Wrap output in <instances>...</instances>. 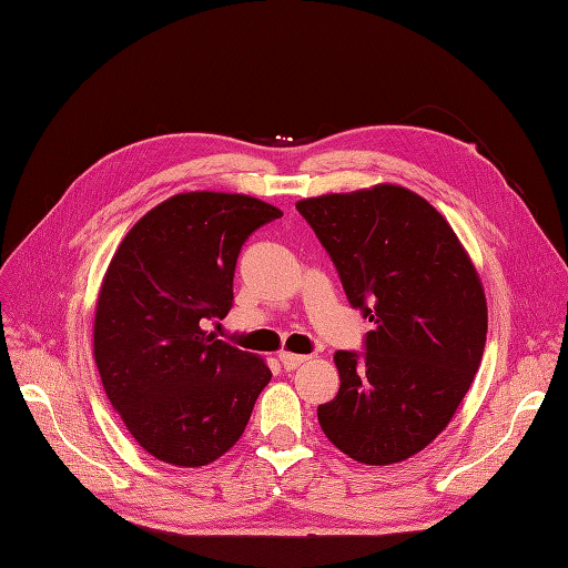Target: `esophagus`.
<instances>
[{
  "instance_id": "34e87169",
  "label": "esophagus",
  "mask_w": 568,
  "mask_h": 568,
  "mask_svg": "<svg viewBox=\"0 0 568 568\" xmlns=\"http://www.w3.org/2000/svg\"><path fill=\"white\" fill-rule=\"evenodd\" d=\"M307 359H311L307 355H296V353H286V351L280 353V363H282V367H284L286 372L298 369L301 365L307 363Z\"/></svg>"
}]
</instances>
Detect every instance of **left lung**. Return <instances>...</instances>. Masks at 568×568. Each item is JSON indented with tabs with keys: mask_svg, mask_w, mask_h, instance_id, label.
Instances as JSON below:
<instances>
[{
	"mask_svg": "<svg viewBox=\"0 0 568 568\" xmlns=\"http://www.w3.org/2000/svg\"><path fill=\"white\" fill-rule=\"evenodd\" d=\"M353 307L367 353L338 351L341 388L317 419L341 453L386 467L424 450L480 365L488 305L471 257L432 203L398 184L296 203Z\"/></svg>",
	"mask_w": 568,
	"mask_h": 568,
	"instance_id": "obj_1",
	"label": "left lung"
}]
</instances>
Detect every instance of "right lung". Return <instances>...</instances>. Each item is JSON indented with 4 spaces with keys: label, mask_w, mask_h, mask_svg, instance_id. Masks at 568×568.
I'll return each mask as SVG.
<instances>
[{
    "label": "right lung",
    "mask_w": 568,
    "mask_h": 568,
    "mask_svg": "<svg viewBox=\"0 0 568 568\" xmlns=\"http://www.w3.org/2000/svg\"><path fill=\"white\" fill-rule=\"evenodd\" d=\"M282 217L246 194L186 192L120 242L99 288L94 359L113 409L161 462L205 467L242 438L272 372L203 332L232 307L246 239Z\"/></svg>",
    "instance_id": "obj_1"
}]
</instances>
